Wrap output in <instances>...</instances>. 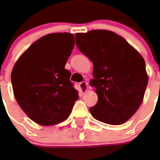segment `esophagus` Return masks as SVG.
Segmentation results:
<instances>
[{"mask_svg":"<svg viewBox=\"0 0 160 160\" xmlns=\"http://www.w3.org/2000/svg\"><path fill=\"white\" fill-rule=\"evenodd\" d=\"M87 86H88V83L87 82H82L79 83V87L81 88L82 92L86 93L87 90Z\"/></svg>","mask_w":160,"mask_h":160,"instance_id":"obj_1","label":"esophagus"}]
</instances>
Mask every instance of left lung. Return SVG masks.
I'll list each match as a JSON object with an SVG mask.
<instances>
[{
	"mask_svg": "<svg viewBox=\"0 0 160 160\" xmlns=\"http://www.w3.org/2000/svg\"><path fill=\"white\" fill-rule=\"evenodd\" d=\"M80 51L93 62L90 81L98 94L92 116L111 125L127 122L140 107L148 82L143 58L127 41L109 30L75 35Z\"/></svg>",
	"mask_w": 160,
	"mask_h": 160,
	"instance_id": "1",
	"label": "left lung"
}]
</instances>
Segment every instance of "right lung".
Instances as JSON below:
<instances>
[{"mask_svg": "<svg viewBox=\"0 0 160 160\" xmlns=\"http://www.w3.org/2000/svg\"><path fill=\"white\" fill-rule=\"evenodd\" d=\"M74 46L68 32L39 38L18 58L11 73L14 96L30 119L42 126L62 122L71 113L78 91L65 65Z\"/></svg>", "mask_w": 160, "mask_h": 160, "instance_id": "add662e5", "label": "right lung"}]
</instances>
